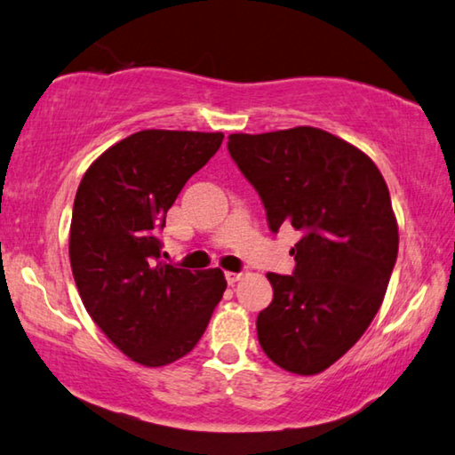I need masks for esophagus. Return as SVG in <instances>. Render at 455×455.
<instances>
[{
	"label": "esophagus",
	"instance_id": "1",
	"mask_svg": "<svg viewBox=\"0 0 455 455\" xmlns=\"http://www.w3.org/2000/svg\"><path fill=\"white\" fill-rule=\"evenodd\" d=\"M241 276H243V273H233V271L225 273V279H227L228 284H235L238 279H241Z\"/></svg>",
	"mask_w": 455,
	"mask_h": 455
}]
</instances>
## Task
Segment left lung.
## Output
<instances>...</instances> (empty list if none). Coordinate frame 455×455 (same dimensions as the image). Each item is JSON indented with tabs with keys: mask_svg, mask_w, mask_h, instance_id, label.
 <instances>
[{
	"mask_svg": "<svg viewBox=\"0 0 455 455\" xmlns=\"http://www.w3.org/2000/svg\"><path fill=\"white\" fill-rule=\"evenodd\" d=\"M228 152L263 200L268 228L301 230L292 275L268 273L257 317L267 357L297 375L325 371L379 311L397 259V220L373 160L325 130L230 134Z\"/></svg>",
	"mask_w": 455,
	"mask_h": 455,
	"instance_id": "1",
	"label": "left lung"
}]
</instances>
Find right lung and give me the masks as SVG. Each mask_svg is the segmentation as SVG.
Masks as SVG:
<instances>
[{
    "instance_id": "add662e5",
    "label": "right lung",
    "mask_w": 455,
    "mask_h": 455,
    "mask_svg": "<svg viewBox=\"0 0 455 455\" xmlns=\"http://www.w3.org/2000/svg\"><path fill=\"white\" fill-rule=\"evenodd\" d=\"M222 132L142 130L98 156L76 192L70 263L82 303L136 363L163 367L195 349L227 289L220 268L160 260L158 233Z\"/></svg>"
}]
</instances>
